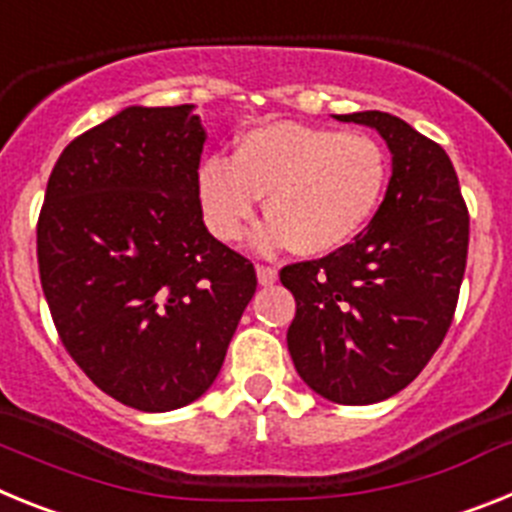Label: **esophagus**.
I'll use <instances>...</instances> for the list:
<instances>
[{
    "label": "esophagus",
    "mask_w": 512,
    "mask_h": 512,
    "mask_svg": "<svg viewBox=\"0 0 512 512\" xmlns=\"http://www.w3.org/2000/svg\"><path fill=\"white\" fill-rule=\"evenodd\" d=\"M256 274H259V284L269 287V284L277 282V269L274 266H266V264H256Z\"/></svg>",
    "instance_id": "obj_1"
}]
</instances>
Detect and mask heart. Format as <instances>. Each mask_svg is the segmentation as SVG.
Masks as SVG:
<instances>
[{"label":"heart","instance_id":"obj_1","mask_svg":"<svg viewBox=\"0 0 512 512\" xmlns=\"http://www.w3.org/2000/svg\"><path fill=\"white\" fill-rule=\"evenodd\" d=\"M390 161L366 133L269 122L235 143L233 158L210 156L197 174L205 223L220 241H241L259 197L271 223L259 246L325 256L359 238L384 200Z\"/></svg>","mask_w":512,"mask_h":512}]
</instances>
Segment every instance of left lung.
<instances>
[{
    "mask_svg": "<svg viewBox=\"0 0 512 512\" xmlns=\"http://www.w3.org/2000/svg\"><path fill=\"white\" fill-rule=\"evenodd\" d=\"M377 130L392 179L354 243L279 271L295 295L287 330L307 387L338 405H372L405 390L454 320L467 269L469 210L449 156L405 120L369 110L338 115Z\"/></svg>",
    "mask_w": 512,
    "mask_h": 512,
    "instance_id": "1",
    "label": "left lung"
}]
</instances>
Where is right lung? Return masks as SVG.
Wrapping results in <instances>:
<instances>
[{"label":"right lung","mask_w":512,"mask_h":512,"mask_svg":"<svg viewBox=\"0 0 512 512\" xmlns=\"http://www.w3.org/2000/svg\"><path fill=\"white\" fill-rule=\"evenodd\" d=\"M202 146L192 104L128 107L63 148L40 207L58 338L104 395L146 413L205 395L256 292L251 261L202 223Z\"/></svg>","instance_id":"1"}]
</instances>
